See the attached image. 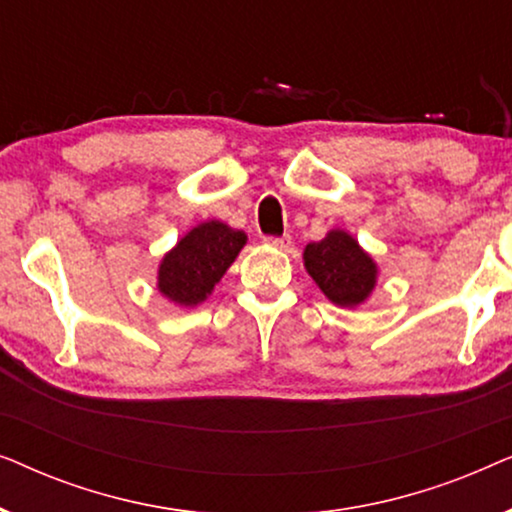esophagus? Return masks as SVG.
I'll list each match as a JSON object with an SVG mask.
<instances>
[{"label":"esophagus","mask_w":512,"mask_h":512,"mask_svg":"<svg viewBox=\"0 0 512 512\" xmlns=\"http://www.w3.org/2000/svg\"><path fill=\"white\" fill-rule=\"evenodd\" d=\"M265 244L277 249H289L291 247V235H282V237H265Z\"/></svg>","instance_id":"obj_1"}]
</instances>
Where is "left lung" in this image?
Segmentation results:
<instances>
[{
    "mask_svg": "<svg viewBox=\"0 0 512 512\" xmlns=\"http://www.w3.org/2000/svg\"><path fill=\"white\" fill-rule=\"evenodd\" d=\"M303 261L333 305H361L377 284V263L345 230H331L324 240L307 244Z\"/></svg>",
    "mask_w": 512,
    "mask_h": 512,
    "instance_id": "8db88e82",
    "label": "left lung"
}]
</instances>
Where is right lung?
<instances>
[{
	"mask_svg": "<svg viewBox=\"0 0 512 512\" xmlns=\"http://www.w3.org/2000/svg\"><path fill=\"white\" fill-rule=\"evenodd\" d=\"M247 235L221 221H205L181 237L158 265V291L181 307L207 300L226 275Z\"/></svg>",
	"mask_w": 512,
	"mask_h": 512,
	"instance_id": "1",
	"label": "right lung"
}]
</instances>
